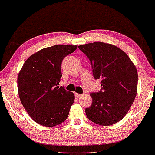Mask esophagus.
Segmentation results:
<instances>
[{"label": "esophagus", "instance_id": "34e87169", "mask_svg": "<svg viewBox=\"0 0 155 155\" xmlns=\"http://www.w3.org/2000/svg\"><path fill=\"white\" fill-rule=\"evenodd\" d=\"M75 97H80V96H82V94H80V93H75Z\"/></svg>", "mask_w": 155, "mask_h": 155}]
</instances>
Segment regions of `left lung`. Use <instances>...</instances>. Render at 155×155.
Returning a JSON list of instances; mask_svg holds the SVG:
<instances>
[{
	"label": "left lung",
	"instance_id": "left-lung-1",
	"mask_svg": "<svg viewBox=\"0 0 155 155\" xmlns=\"http://www.w3.org/2000/svg\"><path fill=\"white\" fill-rule=\"evenodd\" d=\"M88 58L95 80L101 89L90 95L92 104L86 108L88 119L101 126H110L122 120L137 92L138 74L135 64L124 51L102 42L80 45Z\"/></svg>",
	"mask_w": 155,
	"mask_h": 155
}]
</instances>
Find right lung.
<instances>
[{
    "label": "right lung",
    "instance_id": "add662e5",
    "mask_svg": "<svg viewBox=\"0 0 155 155\" xmlns=\"http://www.w3.org/2000/svg\"><path fill=\"white\" fill-rule=\"evenodd\" d=\"M77 45H54L27 58L18 75L20 101L35 122L52 127L67 120L74 102L73 93L60 87L61 64Z\"/></svg>",
    "mask_w": 155,
    "mask_h": 155
}]
</instances>
